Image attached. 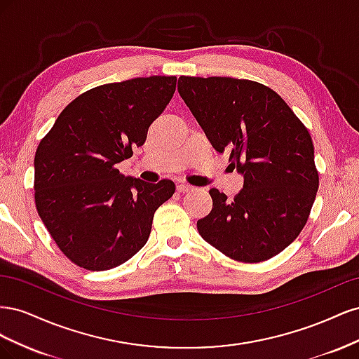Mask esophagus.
<instances>
[{"mask_svg":"<svg viewBox=\"0 0 359 359\" xmlns=\"http://www.w3.org/2000/svg\"><path fill=\"white\" fill-rule=\"evenodd\" d=\"M191 190H193V187L189 186V184H186V182H181L177 186V191H180V193H189Z\"/></svg>","mask_w":359,"mask_h":359,"instance_id":"esophagus-1","label":"esophagus"}]
</instances>
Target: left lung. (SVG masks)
I'll return each instance as SVG.
<instances>
[{"label": "left lung", "mask_w": 359, "mask_h": 359, "mask_svg": "<svg viewBox=\"0 0 359 359\" xmlns=\"http://www.w3.org/2000/svg\"><path fill=\"white\" fill-rule=\"evenodd\" d=\"M178 93L217 153L244 177L233 199L211 189L203 240L238 262L278 255L306 226L319 173L309 130L268 86L247 79L181 76Z\"/></svg>", "instance_id": "1"}]
</instances>
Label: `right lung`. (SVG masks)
I'll list each match as a JSON object with an SVG mask.
<instances>
[{
	"mask_svg": "<svg viewBox=\"0 0 359 359\" xmlns=\"http://www.w3.org/2000/svg\"><path fill=\"white\" fill-rule=\"evenodd\" d=\"M175 76L106 83L81 94L41 139L34 198L41 222L72 262L90 271L124 264L142 248L154 212L175 184L124 177L116 163L145 144L175 93Z\"/></svg>",
	"mask_w": 359,
	"mask_h": 359,
	"instance_id": "add662e5",
	"label": "right lung"
}]
</instances>
